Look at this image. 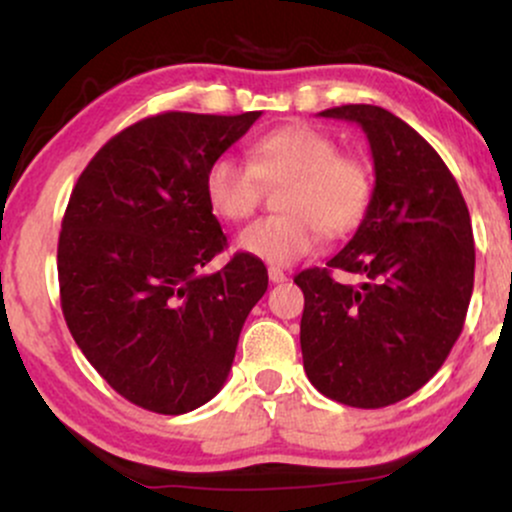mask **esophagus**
Here are the masks:
<instances>
[{
    "label": "esophagus",
    "instance_id": "1",
    "mask_svg": "<svg viewBox=\"0 0 512 512\" xmlns=\"http://www.w3.org/2000/svg\"><path fill=\"white\" fill-rule=\"evenodd\" d=\"M286 279H289V276H286L284 269L269 267V281H272V284H284Z\"/></svg>",
    "mask_w": 512,
    "mask_h": 512
}]
</instances>
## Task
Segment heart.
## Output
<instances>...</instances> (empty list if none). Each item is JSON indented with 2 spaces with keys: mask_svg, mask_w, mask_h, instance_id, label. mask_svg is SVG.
<instances>
[{
  "mask_svg": "<svg viewBox=\"0 0 512 512\" xmlns=\"http://www.w3.org/2000/svg\"><path fill=\"white\" fill-rule=\"evenodd\" d=\"M279 190L284 214L255 221L238 236V250L286 267L315 248L320 233L342 238L363 221L373 199V170L363 156L339 151L337 139L308 122L257 134L248 163L219 156L204 173V195L223 221H245L262 204L264 187Z\"/></svg>",
  "mask_w": 512,
  "mask_h": 512,
  "instance_id": "b5f03b06",
  "label": "heart"
}]
</instances>
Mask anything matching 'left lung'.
<instances>
[{
	"instance_id": "left-lung-1",
	"label": "left lung",
	"mask_w": 512,
	"mask_h": 512,
	"mask_svg": "<svg viewBox=\"0 0 512 512\" xmlns=\"http://www.w3.org/2000/svg\"><path fill=\"white\" fill-rule=\"evenodd\" d=\"M322 117L358 122L373 151L375 187L354 238L296 274L305 296L303 368L334 402L380 409L414 395L443 366L474 289V236L455 178L431 144L378 105ZM332 271L364 276L361 285Z\"/></svg>"
}]
</instances>
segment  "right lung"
Segmentation results:
<instances>
[{"label":"right lung","mask_w":512,"mask_h":512,"mask_svg":"<svg viewBox=\"0 0 512 512\" xmlns=\"http://www.w3.org/2000/svg\"><path fill=\"white\" fill-rule=\"evenodd\" d=\"M262 113H161L134 122L76 180L57 245L74 342L117 395L185 414L221 390L267 267L236 252L204 195V173Z\"/></svg>","instance_id":"right-lung-1"}]
</instances>
